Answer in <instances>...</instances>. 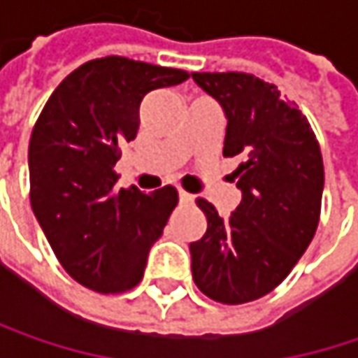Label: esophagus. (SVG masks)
Masks as SVG:
<instances>
[{"mask_svg":"<svg viewBox=\"0 0 358 358\" xmlns=\"http://www.w3.org/2000/svg\"><path fill=\"white\" fill-rule=\"evenodd\" d=\"M178 196H180V204H192V202H194V196H192V194H188L186 190H178Z\"/></svg>","mask_w":358,"mask_h":358,"instance_id":"1","label":"esophagus"}]
</instances>
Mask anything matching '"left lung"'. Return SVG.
Instances as JSON below:
<instances>
[{
  "instance_id": "1",
  "label": "left lung",
  "mask_w": 358,
  "mask_h": 358,
  "mask_svg": "<svg viewBox=\"0 0 358 358\" xmlns=\"http://www.w3.org/2000/svg\"><path fill=\"white\" fill-rule=\"evenodd\" d=\"M227 115L222 156H241L233 172L243 199L221 219L204 199L206 233L190 243L192 280L221 304L263 298L287 278L320 221L324 164L318 139L296 103L247 73H192Z\"/></svg>"
}]
</instances>
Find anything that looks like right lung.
Segmentation results:
<instances>
[{
    "mask_svg": "<svg viewBox=\"0 0 358 358\" xmlns=\"http://www.w3.org/2000/svg\"><path fill=\"white\" fill-rule=\"evenodd\" d=\"M186 71L125 56L80 64L46 101L30 137V202L56 259L74 282L121 294L136 287L152 245L178 204L174 186L115 188L121 145L136 139L150 91Z\"/></svg>",
    "mask_w": 358,
    "mask_h": 358,
    "instance_id": "obj_1",
    "label": "right lung"
}]
</instances>
